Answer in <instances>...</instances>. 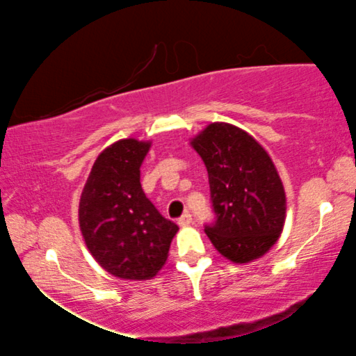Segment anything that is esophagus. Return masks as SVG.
<instances>
[{
	"label": "esophagus",
	"instance_id": "esophagus-1",
	"mask_svg": "<svg viewBox=\"0 0 356 356\" xmlns=\"http://www.w3.org/2000/svg\"><path fill=\"white\" fill-rule=\"evenodd\" d=\"M191 224H192V214H191V212H186V214L179 218V226L186 227V226H191Z\"/></svg>",
	"mask_w": 356,
	"mask_h": 356
}]
</instances>
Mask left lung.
<instances>
[{
  "instance_id": "8db88e82",
  "label": "left lung",
  "mask_w": 356,
  "mask_h": 356,
  "mask_svg": "<svg viewBox=\"0 0 356 356\" xmlns=\"http://www.w3.org/2000/svg\"><path fill=\"white\" fill-rule=\"evenodd\" d=\"M209 175L214 248L232 263H251L283 232L286 194L271 157L239 127L214 122L191 140Z\"/></svg>"
}]
</instances>
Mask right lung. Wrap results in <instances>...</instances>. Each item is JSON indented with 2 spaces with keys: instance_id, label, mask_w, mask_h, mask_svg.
<instances>
[{
  "instance_id": "obj_1",
  "label": "right lung",
  "mask_w": 356,
  "mask_h": 356,
  "mask_svg": "<svg viewBox=\"0 0 356 356\" xmlns=\"http://www.w3.org/2000/svg\"><path fill=\"white\" fill-rule=\"evenodd\" d=\"M150 142L122 138L97 157L81 191L79 220L88 251L120 280L144 281L161 271L179 227L145 197L140 165Z\"/></svg>"
}]
</instances>
